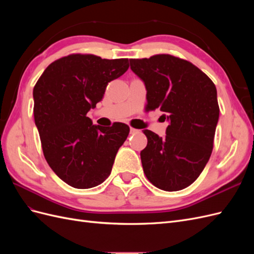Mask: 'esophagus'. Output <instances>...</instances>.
<instances>
[{
  "mask_svg": "<svg viewBox=\"0 0 254 254\" xmlns=\"http://www.w3.org/2000/svg\"><path fill=\"white\" fill-rule=\"evenodd\" d=\"M137 132H139V130H137V129H135V128H130V133H131V134H134V133H137Z\"/></svg>",
  "mask_w": 254,
  "mask_h": 254,
  "instance_id": "esophagus-1",
  "label": "esophagus"
}]
</instances>
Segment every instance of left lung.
I'll return each instance as SVG.
<instances>
[{
  "label": "left lung",
  "mask_w": 254,
  "mask_h": 254,
  "mask_svg": "<svg viewBox=\"0 0 254 254\" xmlns=\"http://www.w3.org/2000/svg\"><path fill=\"white\" fill-rule=\"evenodd\" d=\"M130 67L146 86V109L159 108L170 121L163 139L143 131L146 178L163 190L186 189L201 174L213 150L219 118L216 87L196 65L170 54L130 59Z\"/></svg>",
  "instance_id": "obj_1"
}]
</instances>
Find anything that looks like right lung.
Returning a JSON list of instances; mask_svg holds the SVG:
<instances>
[{
	"label": "right lung",
	"instance_id": "1",
	"mask_svg": "<svg viewBox=\"0 0 254 254\" xmlns=\"http://www.w3.org/2000/svg\"><path fill=\"white\" fill-rule=\"evenodd\" d=\"M128 67L127 58L71 54L52 63L36 82L34 118L43 155L68 186L91 189L109 177L129 126L92 125L87 113L102 101L108 82Z\"/></svg>",
	"mask_w": 254,
	"mask_h": 254
}]
</instances>
